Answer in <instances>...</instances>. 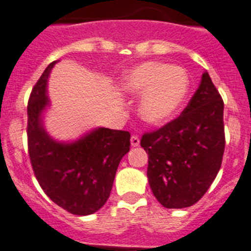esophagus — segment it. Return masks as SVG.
I'll return each mask as SVG.
<instances>
[{
  "label": "esophagus",
  "mask_w": 251,
  "mask_h": 251,
  "mask_svg": "<svg viewBox=\"0 0 251 251\" xmlns=\"http://www.w3.org/2000/svg\"><path fill=\"white\" fill-rule=\"evenodd\" d=\"M130 145H132L133 147H137V146H139V137L138 136L130 137Z\"/></svg>",
  "instance_id": "34e87169"
}]
</instances>
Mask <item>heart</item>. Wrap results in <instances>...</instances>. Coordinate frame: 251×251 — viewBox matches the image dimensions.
Here are the masks:
<instances>
[{"label": "heart", "instance_id": "1", "mask_svg": "<svg viewBox=\"0 0 251 251\" xmlns=\"http://www.w3.org/2000/svg\"><path fill=\"white\" fill-rule=\"evenodd\" d=\"M122 89L142 94L139 114L146 122L158 124L174 117L186 100L190 76L181 66L148 61L122 77Z\"/></svg>", "mask_w": 251, "mask_h": 251}]
</instances>
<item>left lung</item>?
I'll return each mask as SVG.
<instances>
[{"instance_id": "left-lung-1", "label": "left lung", "mask_w": 251, "mask_h": 251, "mask_svg": "<svg viewBox=\"0 0 251 251\" xmlns=\"http://www.w3.org/2000/svg\"><path fill=\"white\" fill-rule=\"evenodd\" d=\"M141 146L151 190L163 207H190L206 194L225 150L224 101L207 73L181 115L145 133Z\"/></svg>"}]
</instances>
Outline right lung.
<instances>
[{"label":"right lung","mask_w":251,"mask_h":251,"mask_svg":"<svg viewBox=\"0 0 251 251\" xmlns=\"http://www.w3.org/2000/svg\"><path fill=\"white\" fill-rule=\"evenodd\" d=\"M52 61L32 88L27 104V147L37 182L57 206L70 214L90 215L109 199L115 172L129 152L127 130L98 128L73 143H60L45 132L46 84Z\"/></svg>","instance_id":"right-lung-1"}]
</instances>
